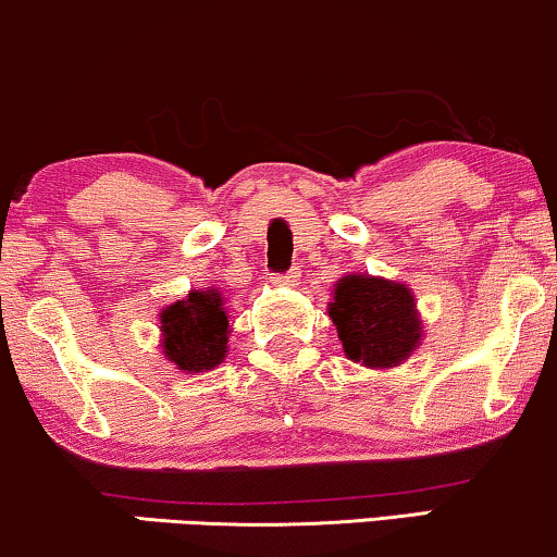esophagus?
<instances>
[{
  "label": "esophagus",
  "instance_id": "1",
  "mask_svg": "<svg viewBox=\"0 0 557 557\" xmlns=\"http://www.w3.org/2000/svg\"><path fill=\"white\" fill-rule=\"evenodd\" d=\"M299 276H301L299 265H294V268H292V271L281 273V276H271V281H273V284H281V286H297V281H299Z\"/></svg>",
  "mask_w": 557,
  "mask_h": 557
}]
</instances>
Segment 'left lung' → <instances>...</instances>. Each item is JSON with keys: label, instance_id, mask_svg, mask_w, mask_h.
<instances>
[{"label": "left lung", "instance_id": "left-lung-1", "mask_svg": "<svg viewBox=\"0 0 557 557\" xmlns=\"http://www.w3.org/2000/svg\"><path fill=\"white\" fill-rule=\"evenodd\" d=\"M331 320L343 351L367 369H393L416 351L423 338L413 292L405 284L348 273L335 284Z\"/></svg>", "mask_w": 557, "mask_h": 557}]
</instances>
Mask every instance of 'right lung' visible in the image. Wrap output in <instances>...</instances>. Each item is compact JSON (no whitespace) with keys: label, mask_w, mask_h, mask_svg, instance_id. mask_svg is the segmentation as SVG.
<instances>
[{"label":"right lung","mask_w":557,"mask_h":557,"mask_svg":"<svg viewBox=\"0 0 557 557\" xmlns=\"http://www.w3.org/2000/svg\"><path fill=\"white\" fill-rule=\"evenodd\" d=\"M162 354L177 363L183 372L214 369L226 356V320L224 299L219 289H194L188 297L164 307L160 312Z\"/></svg>","instance_id":"1"}]
</instances>
